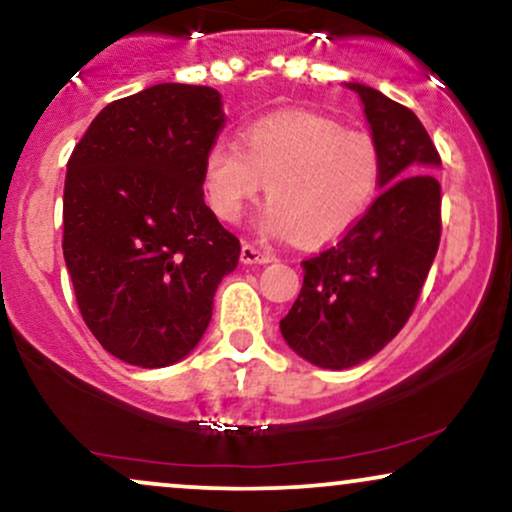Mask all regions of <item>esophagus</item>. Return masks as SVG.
Segmentation results:
<instances>
[{
	"label": "esophagus",
	"mask_w": 512,
	"mask_h": 512,
	"mask_svg": "<svg viewBox=\"0 0 512 512\" xmlns=\"http://www.w3.org/2000/svg\"><path fill=\"white\" fill-rule=\"evenodd\" d=\"M240 262H243V264H269V262H272V255L257 250L255 245L243 243V248H240Z\"/></svg>",
	"instance_id": "esophagus-1"
}]
</instances>
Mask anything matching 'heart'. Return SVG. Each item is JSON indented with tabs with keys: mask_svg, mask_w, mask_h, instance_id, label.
I'll list each match as a JSON object with an SVG mask.
<instances>
[{
	"mask_svg": "<svg viewBox=\"0 0 512 512\" xmlns=\"http://www.w3.org/2000/svg\"><path fill=\"white\" fill-rule=\"evenodd\" d=\"M381 181L379 147L362 131L317 114H279L252 123L240 145L214 140L202 157L212 212L238 221L267 183L260 229L305 248L334 243L365 217Z\"/></svg>",
	"mask_w": 512,
	"mask_h": 512,
	"instance_id": "obj_1",
	"label": "heart"
}]
</instances>
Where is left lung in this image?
I'll return each instance as SVG.
<instances>
[{
	"label": "left lung",
	"instance_id": "1",
	"mask_svg": "<svg viewBox=\"0 0 512 512\" xmlns=\"http://www.w3.org/2000/svg\"><path fill=\"white\" fill-rule=\"evenodd\" d=\"M360 97L381 155V195L346 236L303 262V288L281 319L283 341L322 369L377 355L408 322L441 238L439 152L415 114L362 83Z\"/></svg>",
	"mask_w": 512,
	"mask_h": 512
}]
</instances>
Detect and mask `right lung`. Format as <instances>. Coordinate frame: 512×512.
Returning <instances> with one entry per match:
<instances>
[{"label": "right lung", "mask_w": 512, "mask_h": 512, "mask_svg": "<svg viewBox=\"0 0 512 512\" xmlns=\"http://www.w3.org/2000/svg\"><path fill=\"white\" fill-rule=\"evenodd\" d=\"M224 123L214 88L159 83L107 104L66 164L64 260L80 315L128 365L183 360L238 267V238L202 193V157Z\"/></svg>", "instance_id": "obj_1"}]
</instances>
